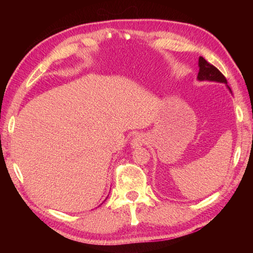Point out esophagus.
Here are the masks:
<instances>
[{"instance_id": "34e87169", "label": "esophagus", "mask_w": 253, "mask_h": 253, "mask_svg": "<svg viewBox=\"0 0 253 253\" xmlns=\"http://www.w3.org/2000/svg\"><path fill=\"white\" fill-rule=\"evenodd\" d=\"M146 142H147V138L144 134H136L134 137H132L130 145L132 148H135V147H139V146H142V145L146 144Z\"/></svg>"}]
</instances>
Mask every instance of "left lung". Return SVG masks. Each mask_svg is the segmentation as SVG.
<instances>
[{"mask_svg":"<svg viewBox=\"0 0 253 253\" xmlns=\"http://www.w3.org/2000/svg\"><path fill=\"white\" fill-rule=\"evenodd\" d=\"M199 67H200V70L198 74V79L200 81L209 80V81H216V83L228 84L225 77L221 74V71L213 65H211V63L208 62L203 57L199 58ZM229 90L231 91L230 88Z\"/></svg>","mask_w":253,"mask_h":253,"instance_id":"8db88e82","label":"left lung"}]
</instances>
